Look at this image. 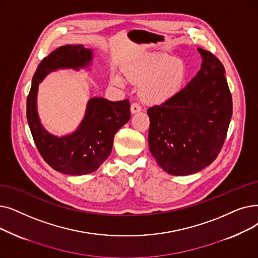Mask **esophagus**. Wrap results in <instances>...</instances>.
Returning a JSON list of instances; mask_svg holds the SVG:
<instances>
[{"mask_svg":"<svg viewBox=\"0 0 258 258\" xmlns=\"http://www.w3.org/2000/svg\"><path fill=\"white\" fill-rule=\"evenodd\" d=\"M141 110V106L138 103H133L131 105V113L132 114H137Z\"/></svg>","mask_w":258,"mask_h":258,"instance_id":"1","label":"esophagus"}]
</instances>
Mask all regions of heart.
Masks as SVG:
<instances>
[{"instance_id": "b5f03b06", "label": "heart", "mask_w": 258, "mask_h": 258, "mask_svg": "<svg viewBox=\"0 0 258 258\" xmlns=\"http://www.w3.org/2000/svg\"><path fill=\"white\" fill-rule=\"evenodd\" d=\"M125 74L131 82L141 85L140 97L145 103L158 105L170 101L180 93L187 70L180 60L165 54L150 53L131 65ZM114 83L120 87L124 86L119 75L114 77Z\"/></svg>"}]
</instances>
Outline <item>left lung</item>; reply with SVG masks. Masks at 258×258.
Returning a JSON list of instances; mask_svg holds the SVG:
<instances>
[{
  "mask_svg": "<svg viewBox=\"0 0 258 258\" xmlns=\"http://www.w3.org/2000/svg\"><path fill=\"white\" fill-rule=\"evenodd\" d=\"M199 72L176 97L148 109L149 147L161 169L174 176L195 174L216 159L232 117L225 67L197 48Z\"/></svg>",
  "mask_w": 258,
  "mask_h": 258,
  "instance_id": "8db88e82",
  "label": "left lung"
}]
</instances>
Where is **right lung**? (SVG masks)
Masks as SVG:
<instances>
[{"label":"right lung","mask_w":258,"mask_h":258,"mask_svg":"<svg viewBox=\"0 0 258 258\" xmlns=\"http://www.w3.org/2000/svg\"><path fill=\"white\" fill-rule=\"evenodd\" d=\"M93 59L94 50L81 44L53 50L38 65L27 97L26 116L37 149L53 170L67 175L97 171L110 155L115 134L131 118L127 99L111 102L102 97H94L88 100L85 115L73 133L59 137L42 125L37 104L39 84L48 74L58 70H88Z\"/></svg>","instance_id":"right-lung-1"}]
</instances>
